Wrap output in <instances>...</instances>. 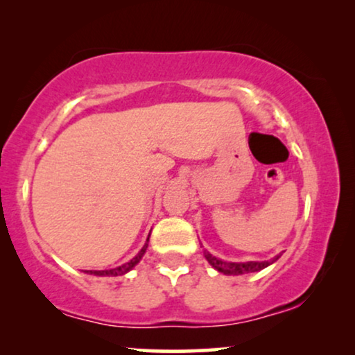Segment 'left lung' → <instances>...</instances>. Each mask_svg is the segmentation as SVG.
<instances>
[{
    "label": "left lung",
    "instance_id": "left-lung-1",
    "mask_svg": "<svg viewBox=\"0 0 355 355\" xmlns=\"http://www.w3.org/2000/svg\"><path fill=\"white\" fill-rule=\"evenodd\" d=\"M203 255H205L208 263H210L213 268L220 271V273H225V275L254 273V271L263 270L265 266H268L270 263H273L275 260H278V257H276V259L271 261H245V263H232V261H223L220 259H216V257H213L210 252H207V250H203Z\"/></svg>",
    "mask_w": 355,
    "mask_h": 355
}]
</instances>
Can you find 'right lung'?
I'll use <instances>...</instances> for the list:
<instances>
[{
  "mask_svg": "<svg viewBox=\"0 0 355 355\" xmlns=\"http://www.w3.org/2000/svg\"><path fill=\"white\" fill-rule=\"evenodd\" d=\"M147 242H148V239H147ZM147 245H148V244H145L144 249L140 250L139 254L135 255L132 260L128 261V263L123 265V266H118V268H113V270H108V271H87V273H94V275H98V276H119V275L128 273V271L132 270L134 266L139 263V260L142 259V255L145 254V250H147Z\"/></svg>",
  "mask_w": 355,
  "mask_h": 355,
  "instance_id": "add662e5",
  "label": "right lung"
}]
</instances>
